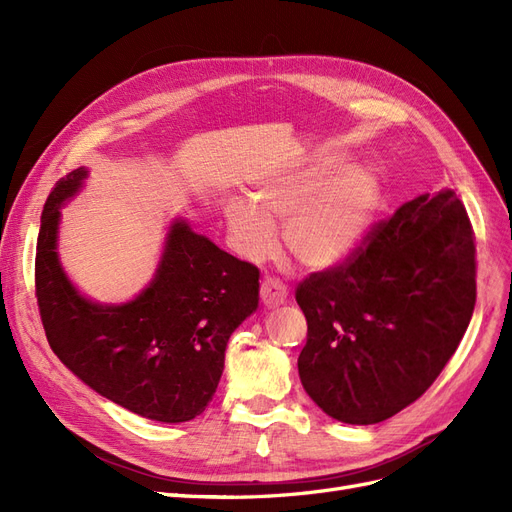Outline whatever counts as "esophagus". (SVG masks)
<instances>
[{
  "label": "esophagus",
  "instance_id": "34e87169",
  "mask_svg": "<svg viewBox=\"0 0 512 512\" xmlns=\"http://www.w3.org/2000/svg\"><path fill=\"white\" fill-rule=\"evenodd\" d=\"M286 297H288V290L280 280H275V277H265V282H262V286H260L262 305L271 309V307L282 305L286 301Z\"/></svg>",
  "mask_w": 512,
  "mask_h": 512
}]
</instances>
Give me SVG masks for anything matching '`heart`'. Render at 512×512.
I'll return each mask as SVG.
<instances>
[{"label":"heart","mask_w":512,"mask_h":512,"mask_svg":"<svg viewBox=\"0 0 512 512\" xmlns=\"http://www.w3.org/2000/svg\"><path fill=\"white\" fill-rule=\"evenodd\" d=\"M384 185L374 166H352L329 153L262 185L254 205L232 198L226 222L237 250L260 260L273 250V224L284 222L288 254L307 269H329L363 243L382 207Z\"/></svg>","instance_id":"1"}]
</instances>
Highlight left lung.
Wrapping results in <instances>:
<instances>
[{"label": "left lung", "mask_w": 512, "mask_h": 512, "mask_svg": "<svg viewBox=\"0 0 512 512\" xmlns=\"http://www.w3.org/2000/svg\"><path fill=\"white\" fill-rule=\"evenodd\" d=\"M294 297L307 320V395L342 423L386 421L436 382L470 324L476 243L466 207L453 190L410 200Z\"/></svg>", "instance_id": "8db88e82"}]
</instances>
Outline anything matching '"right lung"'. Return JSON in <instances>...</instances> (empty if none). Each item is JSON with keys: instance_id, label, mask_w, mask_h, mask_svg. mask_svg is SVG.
Here are the masks:
<instances>
[{"instance_id": "obj_1", "label": "right lung", "mask_w": 512, "mask_h": 512, "mask_svg": "<svg viewBox=\"0 0 512 512\" xmlns=\"http://www.w3.org/2000/svg\"><path fill=\"white\" fill-rule=\"evenodd\" d=\"M85 177L79 168L57 181L40 218L36 299L46 339L102 397L151 421H192L218 389L228 337L256 312L260 273L177 220L156 275L134 301H87L55 250L59 207Z\"/></svg>"}]
</instances>
